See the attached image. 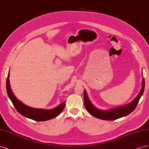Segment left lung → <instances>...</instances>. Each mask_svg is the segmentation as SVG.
Wrapping results in <instances>:
<instances>
[{
	"mask_svg": "<svg viewBox=\"0 0 149 149\" xmlns=\"http://www.w3.org/2000/svg\"><path fill=\"white\" fill-rule=\"evenodd\" d=\"M144 88H145V80H144V78L143 77L141 90L132 102H131L130 103L125 105L113 108L109 110H102L95 107L91 103V100H89L86 91H84V99L85 107H86L87 111L90 113L92 116L96 118L105 120H116L117 118L126 116L127 115L130 113L134 111V110L135 109L136 107H137L140 98H141L143 94Z\"/></svg>",
	"mask_w": 149,
	"mask_h": 149,
	"instance_id": "left-lung-1",
	"label": "left lung"
}]
</instances>
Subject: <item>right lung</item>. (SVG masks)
<instances>
[{
    "label": "right lung",
    "instance_id": "obj_1",
    "mask_svg": "<svg viewBox=\"0 0 149 149\" xmlns=\"http://www.w3.org/2000/svg\"><path fill=\"white\" fill-rule=\"evenodd\" d=\"M8 78H9V73L8 74L6 81V88L8 96L16 110L23 116L36 121H45L52 119V118L58 116L64 108L65 102H63L56 108L51 110L35 109L29 107V106L23 104L22 102L19 100L14 95L11 90L9 79Z\"/></svg>",
    "mask_w": 149,
    "mask_h": 149
}]
</instances>
